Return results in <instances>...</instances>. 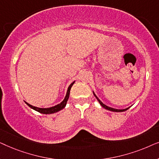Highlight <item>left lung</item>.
I'll return each mask as SVG.
<instances>
[{"label":"left lung","mask_w":159,"mask_h":159,"mask_svg":"<svg viewBox=\"0 0 159 159\" xmlns=\"http://www.w3.org/2000/svg\"><path fill=\"white\" fill-rule=\"evenodd\" d=\"M93 95H95V97L96 98V99L98 100V101L99 103L101 104V106L103 108H105V109H107V110H108V111H114V112H122V111H127V110L128 109V108H129V107H128V108H124V109H117V108H114L109 107V106H106V105H105V104H104L103 103H102V101L98 98L97 97V95L95 94V93L93 92Z\"/></svg>","instance_id":"obj_1"}]
</instances>
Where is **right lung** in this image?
<instances>
[{"label":"right lung","mask_w":159,"mask_h":159,"mask_svg":"<svg viewBox=\"0 0 159 159\" xmlns=\"http://www.w3.org/2000/svg\"><path fill=\"white\" fill-rule=\"evenodd\" d=\"M75 81H74L72 83H71L70 85L69 86L68 89H67V91H66V96H65L64 99L63 100V101L61 102L60 103L57 104V105L54 106H52V107H49V108H38V107H36V106H33L32 105H30V103H28L27 102H25V103L27 104V105L30 107L32 109L38 112H40L41 114H54V113H56L58 111H59L62 110L63 108H64L65 106L66 105V103L67 101H68V99L69 98V94H70V90H71V88L72 85L75 83Z\"/></svg>","instance_id":"right-lung-1"}]
</instances>
